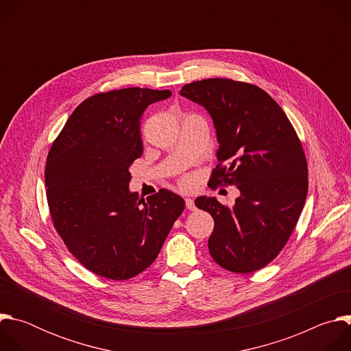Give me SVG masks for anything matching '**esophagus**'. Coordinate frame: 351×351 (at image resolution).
Wrapping results in <instances>:
<instances>
[{
	"instance_id": "34e87169",
	"label": "esophagus",
	"mask_w": 351,
	"mask_h": 351,
	"mask_svg": "<svg viewBox=\"0 0 351 351\" xmlns=\"http://www.w3.org/2000/svg\"><path fill=\"white\" fill-rule=\"evenodd\" d=\"M184 203H186V208H187V210L193 211V210L195 208V206H194V202H193V198H190V197L184 198Z\"/></svg>"
}]
</instances>
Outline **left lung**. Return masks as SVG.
Wrapping results in <instances>:
<instances>
[{"instance_id": "1", "label": "left lung", "mask_w": 351, "mask_h": 351, "mask_svg": "<svg viewBox=\"0 0 351 351\" xmlns=\"http://www.w3.org/2000/svg\"><path fill=\"white\" fill-rule=\"evenodd\" d=\"M210 114L219 147L214 183L240 195L232 208L199 195L195 206L214 218L208 250L222 268L254 272L271 263L303 211L308 171L303 147L275 99L263 88L230 79H204L179 91Z\"/></svg>"}]
</instances>
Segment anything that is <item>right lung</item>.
I'll return each mask as SVG.
<instances>
[{"label":"right lung","mask_w":351,"mask_h":351,"mask_svg":"<svg viewBox=\"0 0 351 351\" xmlns=\"http://www.w3.org/2000/svg\"><path fill=\"white\" fill-rule=\"evenodd\" d=\"M169 90L129 87L95 94L72 112L45 164L47 202L69 252L98 276L126 280L157 258L184 199L161 189L129 190L143 154L140 118Z\"/></svg>","instance_id":"obj_1"}]
</instances>
